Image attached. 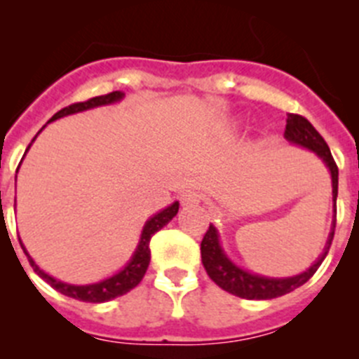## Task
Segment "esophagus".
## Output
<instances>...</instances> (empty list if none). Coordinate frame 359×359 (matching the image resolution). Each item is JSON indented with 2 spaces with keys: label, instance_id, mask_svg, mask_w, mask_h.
Segmentation results:
<instances>
[{
  "label": "esophagus",
  "instance_id": "esophagus-1",
  "mask_svg": "<svg viewBox=\"0 0 359 359\" xmlns=\"http://www.w3.org/2000/svg\"><path fill=\"white\" fill-rule=\"evenodd\" d=\"M180 199H182V205H187V207H189V205H198V203L201 201V194L196 192V190H185Z\"/></svg>",
  "mask_w": 359,
  "mask_h": 359
}]
</instances>
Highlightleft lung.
<instances>
[{
    "mask_svg": "<svg viewBox=\"0 0 359 359\" xmlns=\"http://www.w3.org/2000/svg\"><path fill=\"white\" fill-rule=\"evenodd\" d=\"M284 138L287 142L300 147H306L313 151L320 160L325 163V167L331 172L332 182V224L331 231H329L327 243L323 246V252L316 259L306 271L302 273L293 275V277H264V275H257L248 271V269L241 268L236 262L231 261L230 257L224 253L221 241H219V231L214 224H210L201 241V261L205 269H207L208 277L217 284L221 290L228 291V293L236 294L241 298H248V300H269V298H277L282 294L291 293L302 284H306L313 275L316 273V269L323 262L325 255H327L329 248H331L332 237H334V226H336V198H338V167H336L332 154L329 151V145L325 144L320 133L316 131L307 118L300 115H287L286 131H284Z\"/></svg>",
    "mask_w": 359,
    "mask_h": 359,
    "instance_id": "1",
    "label": "left lung"
}]
</instances>
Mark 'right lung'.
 Here are the masks:
<instances>
[{
	"label": "right lung",
	"instance_id": "1",
	"mask_svg": "<svg viewBox=\"0 0 359 359\" xmlns=\"http://www.w3.org/2000/svg\"><path fill=\"white\" fill-rule=\"evenodd\" d=\"M122 98H123L122 91H113V93L100 95V97L90 98V100H86V102L72 104V106L65 107V109L57 111L55 115L48 120V123L53 122V120H57V118H62V116L81 113V111H88V109H93V107H100V106H109V104H116V102H120ZM41 131H43V129H41ZM36 138H34V140H36ZM30 145H28V149H30ZM28 149L25 151V154L28 152ZM177 210H180V203L174 201L172 205H169L167 208H163V210H160L158 214L152 215V217H149L144 224V230H142L138 246H136L135 253L131 255V259H129L128 264L123 266L118 273L111 275V277L104 278V280H100V282L84 284V286L66 284V282H61V280H57V278H53L52 275L44 273L43 269L36 264V261H34L30 255H28L27 248H25V244L21 243V241H19V243H21V248H23L25 255L28 257V261H30V266L34 268V271H36V273L39 275L43 280L48 282L53 290H57L59 293L66 294V297L75 298V300H82V302H93V304L107 302V300H113V298H116V297H122V294H126L128 291H131L133 287H136L138 284H140L142 278H144V275H145V271H147V268H149V262H151V250H149L151 237L154 236L158 230H161L165 224H169V221L177 214Z\"/></svg>",
	"mask_w": 359,
	"mask_h": 359
}]
</instances>
